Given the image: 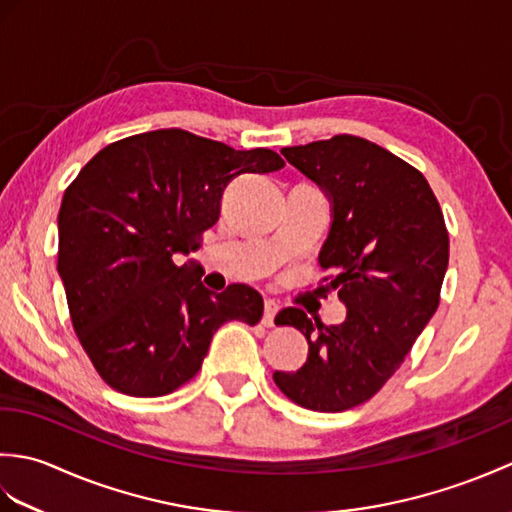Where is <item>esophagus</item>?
I'll use <instances>...</instances> for the list:
<instances>
[{
    "instance_id": "1",
    "label": "esophagus",
    "mask_w": 512,
    "mask_h": 512,
    "mask_svg": "<svg viewBox=\"0 0 512 512\" xmlns=\"http://www.w3.org/2000/svg\"><path fill=\"white\" fill-rule=\"evenodd\" d=\"M279 312V306L275 299H266L264 301V317H262V323L266 325V328H273L275 325V314Z\"/></svg>"
}]
</instances>
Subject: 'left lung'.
I'll use <instances>...</instances> for the list:
<instances>
[{
	"label": "left lung",
	"mask_w": 512,
	"mask_h": 512,
	"mask_svg": "<svg viewBox=\"0 0 512 512\" xmlns=\"http://www.w3.org/2000/svg\"><path fill=\"white\" fill-rule=\"evenodd\" d=\"M281 154L328 195L332 224L319 264L334 273L330 288L347 317L328 328L299 308L281 310L275 323L306 336L308 358L273 378L301 407L345 411L394 376L436 314L449 233L422 173L376 143L341 134Z\"/></svg>",
	"instance_id": "8db88e82"
}]
</instances>
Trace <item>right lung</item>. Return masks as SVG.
<instances>
[{
	"instance_id": "right-lung-1",
	"label": "right lung",
	"mask_w": 512,
	"mask_h": 512,
	"mask_svg": "<svg viewBox=\"0 0 512 512\" xmlns=\"http://www.w3.org/2000/svg\"><path fill=\"white\" fill-rule=\"evenodd\" d=\"M284 167L273 149L156 129L101 149L63 193L59 277L76 336L107 385L136 398L171 394L198 369L226 321L255 325V288H204L176 255L200 248L224 191L244 173Z\"/></svg>"
}]
</instances>
